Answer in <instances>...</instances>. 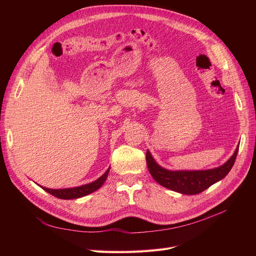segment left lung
<instances>
[{
	"label": "left lung",
	"instance_id": "left-lung-1",
	"mask_svg": "<svg viewBox=\"0 0 256 256\" xmlns=\"http://www.w3.org/2000/svg\"><path fill=\"white\" fill-rule=\"evenodd\" d=\"M237 152L238 147L223 166L207 171H168L154 162L148 150L146 152V164L150 175L159 184L182 194H198L228 174L235 164Z\"/></svg>",
	"mask_w": 256,
	"mask_h": 256
}]
</instances>
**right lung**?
Here are the masks:
<instances>
[{
  "instance_id": "add662e5",
  "label": "right lung",
  "mask_w": 256,
  "mask_h": 256,
  "mask_svg": "<svg viewBox=\"0 0 256 256\" xmlns=\"http://www.w3.org/2000/svg\"><path fill=\"white\" fill-rule=\"evenodd\" d=\"M110 168L106 170V172L102 176L99 177L97 180H95L94 182H90L88 184L84 186H80V187H76V188H68V189H48L42 187L44 191L49 192L50 194H52L53 196L58 198H63V200H72V198H82L84 196H88L90 193L94 192L96 190H98L104 184V182H106L108 174H109Z\"/></svg>"
}]
</instances>
